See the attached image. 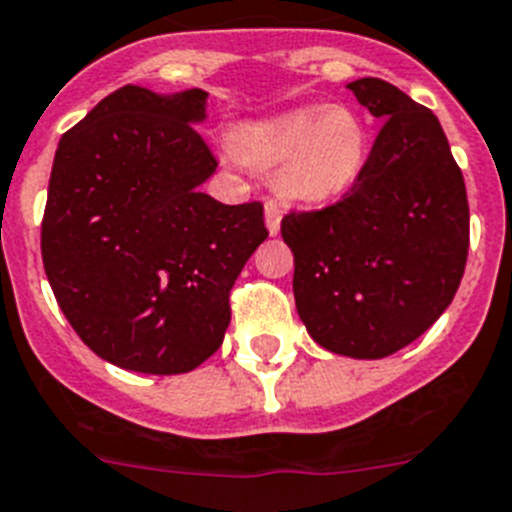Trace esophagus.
<instances>
[{
    "label": "esophagus",
    "mask_w": 512,
    "mask_h": 512,
    "mask_svg": "<svg viewBox=\"0 0 512 512\" xmlns=\"http://www.w3.org/2000/svg\"><path fill=\"white\" fill-rule=\"evenodd\" d=\"M280 219H283V209H280L275 201H267L265 204V224H267V232L278 234L280 232Z\"/></svg>",
    "instance_id": "obj_1"
}]
</instances>
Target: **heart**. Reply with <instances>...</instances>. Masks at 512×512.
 I'll return each mask as SVG.
<instances>
[{
  "label": "heart",
  "mask_w": 512,
  "mask_h": 512,
  "mask_svg": "<svg viewBox=\"0 0 512 512\" xmlns=\"http://www.w3.org/2000/svg\"><path fill=\"white\" fill-rule=\"evenodd\" d=\"M370 155L365 122L342 107L290 109L262 122L245 124L237 150L227 147L232 163L275 168V186L296 204H329L342 199L359 181Z\"/></svg>",
  "instance_id": "1"
}]
</instances>
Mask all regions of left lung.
Listing matches in <instances>:
<instances>
[{"instance_id": "obj_1", "label": "left lung", "mask_w": 512, "mask_h": 512, "mask_svg": "<svg viewBox=\"0 0 512 512\" xmlns=\"http://www.w3.org/2000/svg\"><path fill=\"white\" fill-rule=\"evenodd\" d=\"M347 89L382 122L365 170L342 201L290 211L293 296L313 342L380 359L416 342L462 283L469 204L462 170L431 109L382 78Z\"/></svg>"}]
</instances>
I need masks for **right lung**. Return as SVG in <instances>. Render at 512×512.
<instances>
[{"mask_svg": "<svg viewBox=\"0 0 512 512\" xmlns=\"http://www.w3.org/2000/svg\"><path fill=\"white\" fill-rule=\"evenodd\" d=\"M206 91L122 86L58 142L43 265L81 342L112 365L181 375L222 347L229 290L265 242L262 204L201 191L216 158Z\"/></svg>", "mask_w": 512, "mask_h": 512, "instance_id": "add662e5", "label": "right lung"}]
</instances>
